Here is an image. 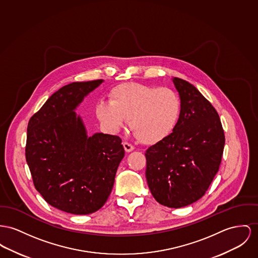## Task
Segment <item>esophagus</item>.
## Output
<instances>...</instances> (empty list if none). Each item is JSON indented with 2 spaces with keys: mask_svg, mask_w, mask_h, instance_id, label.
Returning a JSON list of instances; mask_svg holds the SVG:
<instances>
[{
  "mask_svg": "<svg viewBox=\"0 0 258 258\" xmlns=\"http://www.w3.org/2000/svg\"><path fill=\"white\" fill-rule=\"evenodd\" d=\"M123 147H124V150L126 153H131L134 151V147L131 144H129L128 142H124Z\"/></svg>",
  "mask_w": 258,
  "mask_h": 258,
  "instance_id": "obj_1",
  "label": "esophagus"
}]
</instances>
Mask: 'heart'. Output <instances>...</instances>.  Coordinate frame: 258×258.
<instances>
[{"label":"heart","instance_id":"b5f03b06","mask_svg":"<svg viewBox=\"0 0 258 258\" xmlns=\"http://www.w3.org/2000/svg\"><path fill=\"white\" fill-rule=\"evenodd\" d=\"M108 103L100 102L96 115L110 133H117L126 121L138 140L155 145L168 137L181 113V100L169 88L124 83L111 89Z\"/></svg>","mask_w":258,"mask_h":258}]
</instances>
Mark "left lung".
<instances>
[{"mask_svg": "<svg viewBox=\"0 0 258 258\" xmlns=\"http://www.w3.org/2000/svg\"><path fill=\"white\" fill-rule=\"evenodd\" d=\"M181 113L171 134L146 151V178L155 201L171 208L204 197L218 172L225 136L219 115L201 92L173 77Z\"/></svg>", "mask_w": 258, "mask_h": 258, "instance_id": "8db88e82", "label": "left lung"}]
</instances>
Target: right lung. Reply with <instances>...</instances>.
<instances>
[{"mask_svg":"<svg viewBox=\"0 0 258 258\" xmlns=\"http://www.w3.org/2000/svg\"><path fill=\"white\" fill-rule=\"evenodd\" d=\"M103 82H73L60 88L28 122L25 156L35 188L49 205L71 214L102 208L125 154L117 136H88L75 112Z\"/></svg>","mask_w":258,"mask_h":258,"instance_id":"right-lung-1","label":"right lung"}]
</instances>
